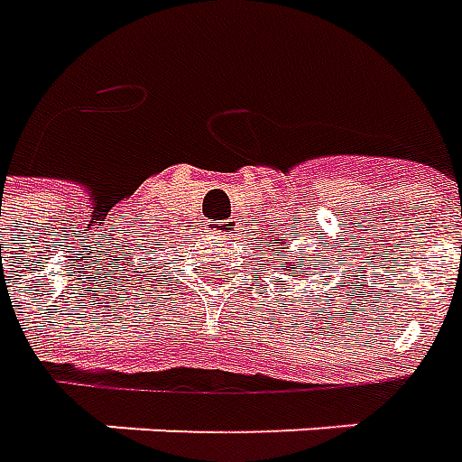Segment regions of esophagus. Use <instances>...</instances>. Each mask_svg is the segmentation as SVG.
<instances>
[{
	"instance_id": "1",
	"label": "esophagus",
	"mask_w": 462,
	"mask_h": 462,
	"mask_svg": "<svg viewBox=\"0 0 462 462\" xmlns=\"http://www.w3.org/2000/svg\"><path fill=\"white\" fill-rule=\"evenodd\" d=\"M210 230H213L215 235H220V237H230V235H235V232H237V222L235 220H213L210 222Z\"/></svg>"
}]
</instances>
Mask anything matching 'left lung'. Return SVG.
I'll return each mask as SVG.
<instances>
[{"label":"left lung","instance_id":"8db88e82","mask_svg":"<svg viewBox=\"0 0 462 462\" xmlns=\"http://www.w3.org/2000/svg\"><path fill=\"white\" fill-rule=\"evenodd\" d=\"M269 245H272L274 249H286V245H283V242L272 240ZM286 262H289V259H286ZM306 262H310V254H306ZM306 262H299V259H296V262H291V264L286 266V272H296V274H300V272H303V266H309L310 269V264H306Z\"/></svg>","mask_w":462,"mask_h":462}]
</instances>
